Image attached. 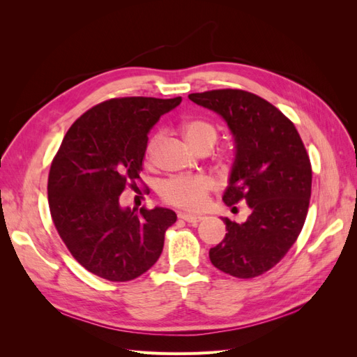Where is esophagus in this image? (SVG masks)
Here are the masks:
<instances>
[{
    "label": "esophagus",
    "instance_id": "34e87169",
    "mask_svg": "<svg viewBox=\"0 0 357 357\" xmlns=\"http://www.w3.org/2000/svg\"><path fill=\"white\" fill-rule=\"evenodd\" d=\"M178 218H180L181 220L188 222V223L197 225L198 222H201V220L205 219V215H204V214H192V213H178Z\"/></svg>",
    "mask_w": 357,
    "mask_h": 357
}]
</instances>
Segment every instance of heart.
<instances>
[{
    "mask_svg": "<svg viewBox=\"0 0 357 357\" xmlns=\"http://www.w3.org/2000/svg\"><path fill=\"white\" fill-rule=\"evenodd\" d=\"M180 131L186 142L195 149L205 146L213 147L218 138V131L214 125L204 121V119H186L180 125ZM160 137L155 135L149 139L146 147V156L150 159L153 156ZM213 189L211 178L205 176H183L167 180L160 186V195L167 202L180 208L197 210L201 208L207 201L210 190Z\"/></svg>",
    "mask_w": 357,
    "mask_h": 357,
    "instance_id": "obj_1",
    "label": "heart"
}]
</instances>
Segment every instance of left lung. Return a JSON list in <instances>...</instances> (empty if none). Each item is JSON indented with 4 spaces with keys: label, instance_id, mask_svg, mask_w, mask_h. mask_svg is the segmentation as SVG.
<instances>
[{
    "label": "left lung",
    "instance_id": "obj_1",
    "mask_svg": "<svg viewBox=\"0 0 357 357\" xmlns=\"http://www.w3.org/2000/svg\"><path fill=\"white\" fill-rule=\"evenodd\" d=\"M218 113L234 138V162L223 193L231 207L252 210L244 223L225 218L226 235L210 248L211 264L236 278H253L277 265L304 226L311 197V164L295 125L261 96L240 89L190 93Z\"/></svg>",
    "mask_w": 357,
    "mask_h": 357
}]
</instances>
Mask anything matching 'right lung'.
<instances>
[{
	"label": "right lung",
	"mask_w": 357,
	"mask_h": 357,
	"mask_svg": "<svg viewBox=\"0 0 357 357\" xmlns=\"http://www.w3.org/2000/svg\"><path fill=\"white\" fill-rule=\"evenodd\" d=\"M180 102L181 96L104 101L63 137L49 172V208L62 241L89 273L129 282L159 259L177 214L164 207L135 214L119 197L139 178L150 129Z\"/></svg>",
	"instance_id": "add662e5"
}]
</instances>
